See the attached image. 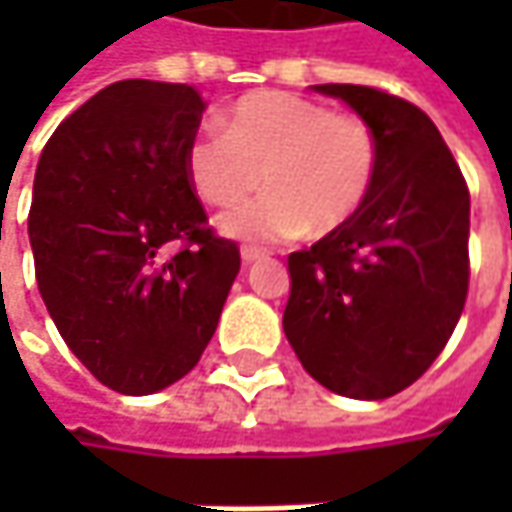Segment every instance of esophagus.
Here are the masks:
<instances>
[{
  "label": "esophagus",
  "mask_w": 512,
  "mask_h": 512,
  "mask_svg": "<svg viewBox=\"0 0 512 512\" xmlns=\"http://www.w3.org/2000/svg\"><path fill=\"white\" fill-rule=\"evenodd\" d=\"M267 250H262V247H242V262L245 265H253V262H259V259H265Z\"/></svg>",
  "instance_id": "34e87169"
}]
</instances>
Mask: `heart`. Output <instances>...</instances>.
I'll return each mask as SVG.
<instances>
[{
	"label": "heart",
	"instance_id": "b5f03b06",
	"mask_svg": "<svg viewBox=\"0 0 512 512\" xmlns=\"http://www.w3.org/2000/svg\"><path fill=\"white\" fill-rule=\"evenodd\" d=\"M376 168L379 148L364 119L285 90L247 93L185 148L187 182L213 207L239 205L262 170L265 196L219 219L225 236L245 242L339 230L370 196Z\"/></svg>",
	"mask_w": 512,
	"mask_h": 512
}]
</instances>
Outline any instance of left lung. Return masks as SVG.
<instances>
[{"mask_svg":"<svg viewBox=\"0 0 512 512\" xmlns=\"http://www.w3.org/2000/svg\"><path fill=\"white\" fill-rule=\"evenodd\" d=\"M370 125L379 168L359 213L287 256L285 336L307 373L347 399H387L444 350L467 299L470 193L439 128L364 85H313Z\"/></svg>","mask_w":512,"mask_h":512,"instance_id":"8db88e82","label":"left lung"}]
</instances>
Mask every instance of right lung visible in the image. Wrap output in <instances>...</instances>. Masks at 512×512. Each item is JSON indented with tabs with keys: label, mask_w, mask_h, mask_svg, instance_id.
Segmentation results:
<instances>
[{
	"label": "right lung",
	"mask_w": 512,
	"mask_h": 512,
	"mask_svg": "<svg viewBox=\"0 0 512 512\" xmlns=\"http://www.w3.org/2000/svg\"><path fill=\"white\" fill-rule=\"evenodd\" d=\"M202 113L190 85L113 82L53 130L36 165L28 236L42 302L73 356L125 396L196 367L242 265L187 182Z\"/></svg>",
	"instance_id": "obj_1"
}]
</instances>
